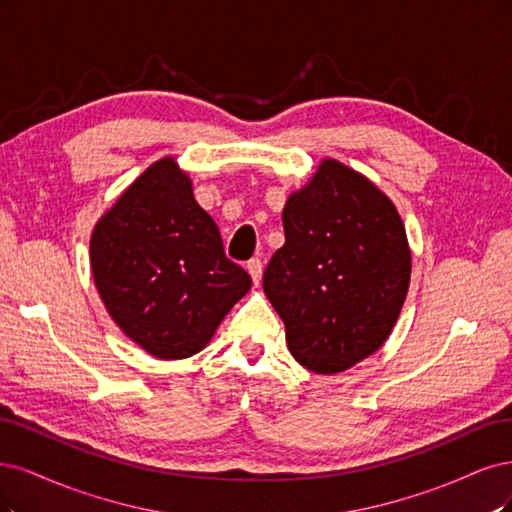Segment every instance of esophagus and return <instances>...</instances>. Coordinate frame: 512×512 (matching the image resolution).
Wrapping results in <instances>:
<instances>
[{"label":"esophagus","instance_id":"obj_1","mask_svg":"<svg viewBox=\"0 0 512 512\" xmlns=\"http://www.w3.org/2000/svg\"><path fill=\"white\" fill-rule=\"evenodd\" d=\"M246 270H249L253 283L259 285L261 283V272H263V261L259 257H253L249 263H246Z\"/></svg>","mask_w":512,"mask_h":512}]
</instances>
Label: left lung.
<instances>
[{
  "instance_id": "obj_1",
  "label": "left lung",
  "mask_w": 512,
  "mask_h": 512,
  "mask_svg": "<svg viewBox=\"0 0 512 512\" xmlns=\"http://www.w3.org/2000/svg\"><path fill=\"white\" fill-rule=\"evenodd\" d=\"M285 244L263 291L295 361L317 374L378 351L406 300L410 249L398 210L368 178L325 159L283 210Z\"/></svg>"
}]
</instances>
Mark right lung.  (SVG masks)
Wrapping results in <instances>:
<instances>
[{"label": "right lung", "mask_w": 512, "mask_h": 512, "mask_svg": "<svg viewBox=\"0 0 512 512\" xmlns=\"http://www.w3.org/2000/svg\"><path fill=\"white\" fill-rule=\"evenodd\" d=\"M91 270L114 323L159 359L202 351L251 289L172 157L153 163L95 225Z\"/></svg>", "instance_id": "right-lung-1"}]
</instances>
